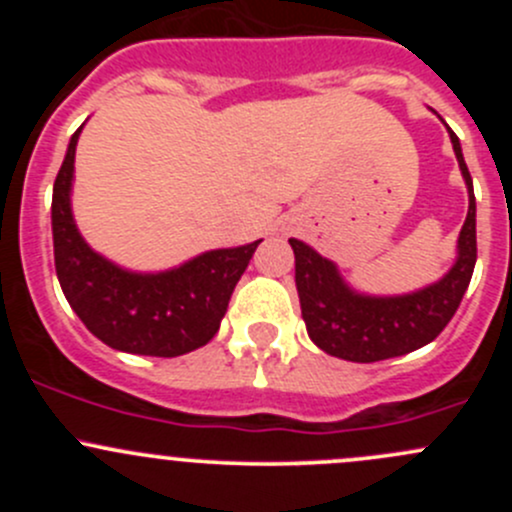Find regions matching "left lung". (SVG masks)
<instances>
[{
	"mask_svg": "<svg viewBox=\"0 0 512 512\" xmlns=\"http://www.w3.org/2000/svg\"><path fill=\"white\" fill-rule=\"evenodd\" d=\"M448 133L468 185V215L458 235L456 265L443 275V280L399 297H369L354 292L332 260L294 237L289 240L294 250V282L302 304V319L309 339L322 352L359 364L409 354L433 342L456 314L471 285L478 257L476 195L463 160L461 141L451 128Z\"/></svg>",
	"mask_w": 512,
	"mask_h": 512,
	"instance_id": "1",
	"label": "left lung"
}]
</instances>
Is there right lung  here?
Here are the masks:
<instances>
[{
  "label": "right lung",
  "instance_id": "add662e5",
  "mask_svg": "<svg viewBox=\"0 0 512 512\" xmlns=\"http://www.w3.org/2000/svg\"><path fill=\"white\" fill-rule=\"evenodd\" d=\"M81 128L71 136L51 198L54 265L64 297L86 329L118 352L180 356L205 347L218 334L232 289L262 240L203 252L156 275L113 265L86 245L71 215Z\"/></svg>",
  "mask_w": 512,
  "mask_h": 512
}]
</instances>
